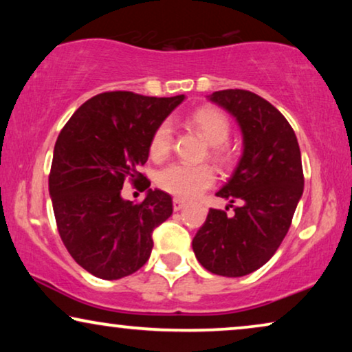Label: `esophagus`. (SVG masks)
I'll return each instance as SVG.
<instances>
[{
  "label": "esophagus",
  "instance_id": "1",
  "mask_svg": "<svg viewBox=\"0 0 352 352\" xmlns=\"http://www.w3.org/2000/svg\"><path fill=\"white\" fill-rule=\"evenodd\" d=\"M186 206V200L182 199H175L173 200V208H175V211H179Z\"/></svg>",
  "mask_w": 352,
  "mask_h": 352
}]
</instances>
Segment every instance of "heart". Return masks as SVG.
<instances>
[{"instance_id":"b5f03b06","label":"heart","mask_w":352,"mask_h":352,"mask_svg":"<svg viewBox=\"0 0 352 352\" xmlns=\"http://www.w3.org/2000/svg\"><path fill=\"white\" fill-rule=\"evenodd\" d=\"M190 123L199 129L205 141L213 147V157L216 160H224V148L230 133L229 120L226 115L213 107H200L190 115ZM173 129L170 122H162L153 129L148 153L153 160L160 162L170 153ZM214 181V171L208 165H187V163H171L160 170L157 175V184L160 189L170 192L182 199H192L208 189Z\"/></svg>"}]
</instances>
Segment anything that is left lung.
Segmentation results:
<instances>
[{
	"instance_id": "obj_1",
	"label": "left lung",
	"mask_w": 352,
	"mask_h": 352,
	"mask_svg": "<svg viewBox=\"0 0 352 352\" xmlns=\"http://www.w3.org/2000/svg\"><path fill=\"white\" fill-rule=\"evenodd\" d=\"M237 120L243 152L232 176L216 192L240 201L235 214L211 208L192 240L195 258L206 271L242 277L264 266L290 229L305 189L301 152L287 118L266 99L245 89L210 94Z\"/></svg>"
}]
</instances>
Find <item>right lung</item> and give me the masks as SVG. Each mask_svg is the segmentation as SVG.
<instances>
[{"instance_id":"right-lung-1","label":"right lung","mask_w":352,"mask_h":352,"mask_svg":"<svg viewBox=\"0 0 352 352\" xmlns=\"http://www.w3.org/2000/svg\"><path fill=\"white\" fill-rule=\"evenodd\" d=\"M186 99L112 91L81 105L57 138L50 195L57 229L72 258L104 280L136 272L151 256L152 232L173 213L171 195L147 189L142 204L122 197L126 177L148 158L158 124Z\"/></svg>"}]
</instances>
